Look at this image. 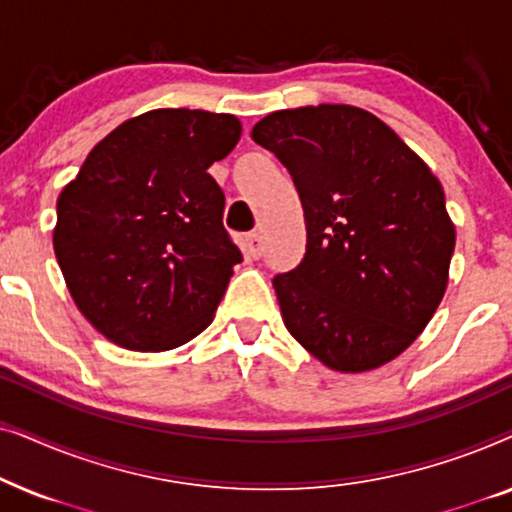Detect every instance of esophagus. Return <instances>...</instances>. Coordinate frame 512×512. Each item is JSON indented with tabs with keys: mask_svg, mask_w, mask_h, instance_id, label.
I'll return each instance as SVG.
<instances>
[{
	"mask_svg": "<svg viewBox=\"0 0 512 512\" xmlns=\"http://www.w3.org/2000/svg\"><path fill=\"white\" fill-rule=\"evenodd\" d=\"M242 249H244V254H247L249 258H261V254H263V240H261V235L251 233V235L244 237Z\"/></svg>",
	"mask_w": 512,
	"mask_h": 512,
	"instance_id": "esophagus-1",
	"label": "esophagus"
}]
</instances>
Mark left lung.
Here are the masks:
<instances>
[{"label": "left lung", "instance_id": "obj_1", "mask_svg": "<svg viewBox=\"0 0 512 512\" xmlns=\"http://www.w3.org/2000/svg\"><path fill=\"white\" fill-rule=\"evenodd\" d=\"M251 139L289 170L305 212V258L272 279L284 326L338 373L394 361L450 277L457 235L436 174L352 104L272 111Z\"/></svg>", "mask_w": 512, "mask_h": 512}]
</instances>
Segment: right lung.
<instances>
[{"mask_svg": "<svg viewBox=\"0 0 512 512\" xmlns=\"http://www.w3.org/2000/svg\"><path fill=\"white\" fill-rule=\"evenodd\" d=\"M233 114L153 109L111 130L58 198L53 249L76 307L135 352L212 324L242 261L209 165L240 142Z\"/></svg>", "mask_w": 512, "mask_h": 512, "instance_id": "1", "label": "right lung"}]
</instances>
